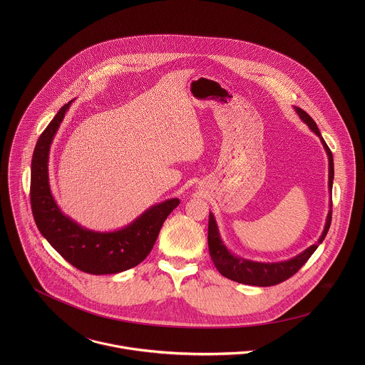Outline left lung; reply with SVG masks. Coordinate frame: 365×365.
I'll list each match as a JSON object with an SVG mask.
<instances>
[{"label":"left lung","instance_id":"8db88e82","mask_svg":"<svg viewBox=\"0 0 365 365\" xmlns=\"http://www.w3.org/2000/svg\"><path fill=\"white\" fill-rule=\"evenodd\" d=\"M295 112L298 113L299 119L308 125V128L312 130L313 133L320 139L323 149L327 155L329 160V192L331 195V188H333V178H334V164H333V155L330 152V149L327 148L326 142L323 140L316 122L312 118L301 108L294 106ZM331 223V198H330V204H329V212L326 216V223L323 227V232L320 235V237L317 239V242L309 246L307 250H304L302 253L297 255L295 257L289 259V260L284 261H255L236 256L235 253H232L226 245L223 243L220 233H219V227L216 223V219L213 216L212 212H209V223H208V246L209 255L210 259L213 261L215 267L217 268V271L229 278L233 279L239 284H246V285H256V287H271V285H277L285 279H288L289 277H292L307 261L309 260V257L314 253V250L319 247V245H322V242L324 240L329 227Z\"/></svg>","mask_w":365,"mask_h":365}]
</instances>
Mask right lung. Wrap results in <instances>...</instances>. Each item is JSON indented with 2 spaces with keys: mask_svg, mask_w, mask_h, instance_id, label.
<instances>
[{
  "mask_svg": "<svg viewBox=\"0 0 365 365\" xmlns=\"http://www.w3.org/2000/svg\"><path fill=\"white\" fill-rule=\"evenodd\" d=\"M63 105L41 135L31 164V205L35 223L53 249L76 268L96 275L126 271L145 260L167 216L180 204L170 198L142 212L126 226L98 232L87 229L58 208L49 182L51 145L70 105Z\"/></svg>",
  "mask_w": 365,
  "mask_h": 365,
  "instance_id": "obj_1",
  "label": "right lung"
}]
</instances>
